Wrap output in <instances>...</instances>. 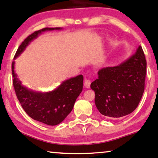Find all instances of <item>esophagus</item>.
Wrapping results in <instances>:
<instances>
[{
    "label": "esophagus",
    "mask_w": 158,
    "mask_h": 158,
    "mask_svg": "<svg viewBox=\"0 0 158 158\" xmlns=\"http://www.w3.org/2000/svg\"><path fill=\"white\" fill-rule=\"evenodd\" d=\"M90 84L91 81L88 80V79H85V81H84V85H85V87H87V88H89L90 87Z\"/></svg>",
    "instance_id": "1"
}]
</instances>
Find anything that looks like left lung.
I'll return each mask as SVG.
<instances>
[{
    "mask_svg": "<svg viewBox=\"0 0 158 158\" xmlns=\"http://www.w3.org/2000/svg\"><path fill=\"white\" fill-rule=\"evenodd\" d=\"M146 72L147 60L141 46L121 64L100 69L98 78L90 85L100 113L107 118L132 113L142 98Z\"/></svg>",
    "mask_w": 158,
    "mask_h": 158,
    "instance_id": "1",
    "label": "left lung"
}]
</instances>
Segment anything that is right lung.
I'll list each match as a JSON object with an SVG mask.
<instances>
[{
    "label": "right lung",
    "mask_w": 158,
    "mask_h": 158,
    "mask_svg": "<svg viewBox=\"0 0 158 158\" xmlns=\"http://www.w3.org/2000/svg\"><path fill=\"white\" fill-rule=\"evenodd\" d=\"M60 27H45L35 31L24 40L18 48L14 59L23 52L27 45L43 32L61 30ZM15 62H12L11 71L13 85L19 103L29 117L48 125H57L62 123L72 111L77 98L83 88V76L79 75L63 81L57 88L49 92H36L22 85L15 71Z\"/></svg>",
    "instance_id": "obj_1"
}]
</instances>
